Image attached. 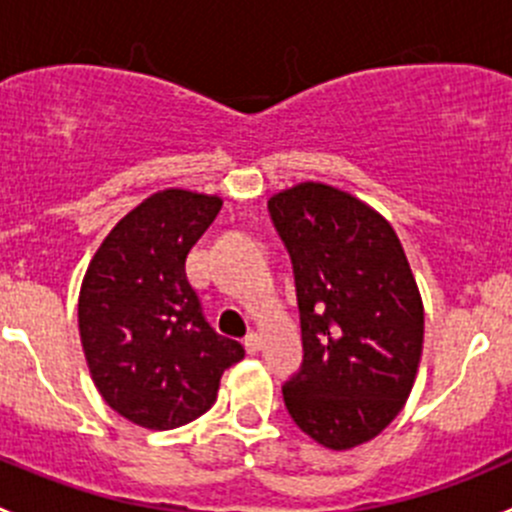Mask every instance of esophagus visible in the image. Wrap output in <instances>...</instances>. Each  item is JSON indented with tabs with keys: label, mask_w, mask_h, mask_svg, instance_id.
<instances>
[{
	"label": "esophagus",
	"mask_w": 512,
	"mask_h": 512,
	"mask_svg": "<svg viewBox=\"0 0 512 512\" xmlns=\"http://www.w3.org/2000/svg\"><path fill=\"white\" fill-rule=\"evenodd\" d=\"M260 347H262V337H260V334H257V332L247 334V337H245V349H247V352L257 354V352H260Z\"/></svg>",
	"instance_id": "esophagus-1"
}]
</instances>
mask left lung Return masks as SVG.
Masks as SVG:
<instances>
[{"mask_svg": "<svg viewBox=\"0 0 512 512\" xmlns=\"http://www.w3.org/2000/svg\"><path fill=\"white\" fill-rule=\"evenodd\" d=\"M302 322L289 416L332 451L379 436L404 409L423 349V304L394 227L354 195L299 183L267 200Z\"/></svg>", "mask_w": 512, "mask_h": 512, "instance_id": "left-lung-1", "label": "left lung"}]
</instances>
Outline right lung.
<instances>
[{"instance_id": "obj_1", "label": "right lung", "mask_w": 512, "mask_h": 512, "mask_svg": "<svg viewBox=\"0 0 512 512\" xmlns=\"http://www.w3.org/2000/svg\"><path fill=\"white\" fill-rule=\"evenodd\" d=\"M218 195L168 188L121 218L89 262L79 332L98 394L153 431L203 416L220 376L245 356L220 337L185 275V257L218 218Z\"/></svg>"}]
</instances>
